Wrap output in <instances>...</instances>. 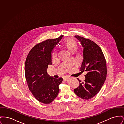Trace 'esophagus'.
Instances as JSON below:
<instances>
[{"mask_svg": "<svg viewBox=\"0 0 124 124\" xmlns=\"http://www.w3.org/2000/svg\"><path fill=\"white\" fill-rule=\"evenodd\" d=\"M63 80H64V81H66V80H67V79H68V78H67V77H63Z\"/></svg>", "mask_w": 124, "mask_h": 124, "instance_id": "obj_1", "label": "esophagus"}]
</instances>
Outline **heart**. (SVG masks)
I'll return each instance as SVG.
<instances>
[{
  "instance_id": "heart-1",
  "label": "heart",
  "mask_w": 124,
  "mask_h": 124,
  "mask_svg": "<svg viewBox=\"0 0 124 124\" xmlns=\"http://www.w3.org/2000/svg\"><path fill=\"white\" fill-rule=\"evenodd\" d=\"M63 45L71 53H74L78 48V43L74 39L68 38L65 40L63 43ZM53 59H55L57 56V53L55 50H54L52 53Z\"/></svg>"
}]
</instances>
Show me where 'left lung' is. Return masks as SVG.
<instances>
[{"instance_id": "obj_1", "label": "left lung", "mask_w": 124, "mask_h": 124, "mask_svg": "<svg viewBox=\"0 0 124 124\" xmlns=\"http://www.w3.org/2000/svg\"><path fill=\"white\" fill-rule=\"evenodd\" d=\"M75 37L84 47V59L80 71L87 73L83 82L77 78L80 83L74 92L79 98L89 100L99 92L106 79V60L101 49L94 42L80 36Z\"/></svg>"}]
</instances>
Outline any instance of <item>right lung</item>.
<instances>
[{"label":"right lung","mask_w":124,"mask_h":124,"mask_svg":"<svg viewBox=\"0 0 124 124\" xmlns=\"http://www.w3.org/2000/svg\"><path fill=\"white\" fill-rule=\"evenodd\" d=\"M63 36L36 44L25 60L24 72L28 88L36 99L43 104H49L57 97L59 85L63 80L50 76L47 73L48 65H52L51 52Z\"/></svg>","instance_id":"add662e5"}]
</instances>
